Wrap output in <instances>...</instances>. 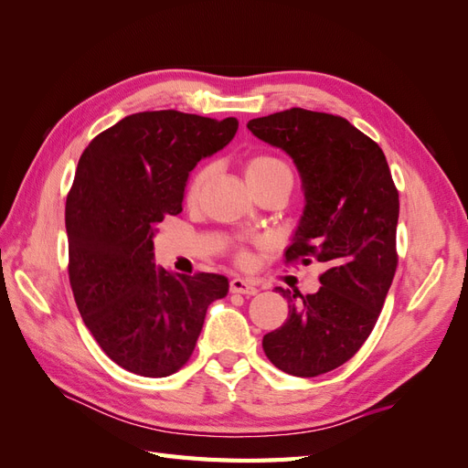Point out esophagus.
Segmentation results:
<instances>
[{
	"mask_svg": "<svg viewBox=\"0 0 468 468\" xmlns=\"http://www.w3.org/2000/svg\"><path fill=\"white\" fill-rule=\"evenodd\" d=\"M230 292H238V294L251 296V294H256V292H258V287L253 285V282H251V281H248V279H239V277H236V279H232V281H230Z\"/></svg>",
	"mask_w": 468,
	"mask_h": 468,
	"instance_id": "1",
	"label": "esophagus"
}]
</instances>
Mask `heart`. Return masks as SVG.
<instances>
[{
	"mask_svg": "<svg viewBox=\"0 0 468 468\" xmlns=\"http://www.w3.org/2000/svg\"><path fill=\"white\" fill-rule=\"evenodd\" d=\"M210 176V167H201L199 172H197L189 183V189H187V201L195 203L199 199V195L205 187V183ZM277 177H285L289 181H292L289 167L282 164L281 160L273 158V155H256V158H251L246 165V181L253 183V181H269V179H277Z\"/></svg>",
	"mask_w": 468,
	"mask_h": 468,
	"instance_id": "heart-1",
	"label": "heart"
}]
</instances>
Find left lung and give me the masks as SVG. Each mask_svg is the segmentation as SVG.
<instances>
[{"instance_id":"left-lung-1","label":"left lung","mask_w":468,"mask_h":468,"mask_svg":"<svg viewBox=\"0 0 468 468\" xmlns=\"http://www.w3.org/2000/svg\"><path fill=\"white\" fill-rule=\"evenodd\" d=\"M248 129L285 152L303 181L287 261L328 267L314 294L275 289L289 318L263 335V351L281 371L318 377L349 361L375 328L399 261V191L378 144L342 117L294 107Z\"/></svg>"}]
</instances>
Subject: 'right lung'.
Returning a JSON list of instances; mask_svg holds the SVG:
<instances>
[{
  "label": "right lung",
  "instance_id": "obj_1",
  "mask_svg": "<svg viewBox=\"0 0 468 468\" xmlns=\"http://www.w3.org/2000/svg\"><path fill=\"white\" fill-rule=\"evenodd\" d=\"M236 131L234 117L134 112L95 136L78 162L66 201L69 285L99 347L134 375L181 369L208 304L229 294L224 275L155 265L154 236L183 210L189 172Z\"/></svg>",
  "mask_w": 468,
  "mask_h": 468
}]
</instances>
